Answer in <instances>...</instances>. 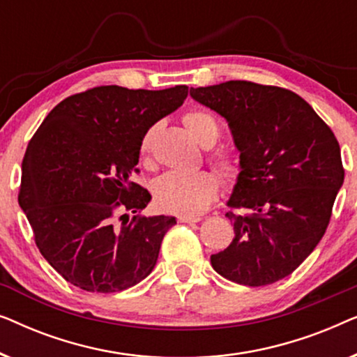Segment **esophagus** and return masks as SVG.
Returning <instances> with one entry per match:
<instances>
[{
  "label": "esophagus",
  "mask_w": 357,
  "mask_h": 357,
  "mask_svg": "<svg viewBox=\"0 0 357 357\" xmlns=\"http://www.w3.org/2000/svg\"><path fill=\"white\" fill-rule=\"evenodd\" d=\"M202 216H178V222H187V224H193V222H199L202 221Z\"/></svg>",
  "instance_id": "esophagus-1"
}]
</instances>
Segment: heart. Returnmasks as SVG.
<instances>
[{"instance_id":"b5f03b06","label":"heart","mask_w":357,"mask_h":357,"mask_svg":"<svg viewBox=\"0 0 357 357\" xmlns=\"http://www.w3.org/2000/svg\"><path fill=\"white\" fill-rule=\"evenodd\" d=\"M183 123L193 138L204 148L216 143L221 135V126L216 116L204 109H190L185 112ZM158 125H153L143 135L139 153L149 159L153 153ZM209 164L226 183L237 182L242 172V159L236 149L221 146L208 154ZM219 192V178L209 170L199 172H167L154 182V202L164 211L175 214H198L214 202Z\"/></svg>"}]
</instances>
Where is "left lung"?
I'll return each instance as SVG.
<instances>
[{"label":"left lung","instance_id":"obj_1","mask_svg":"<svg viewBox=\"0 0 357 357\" xmlns=\"http://www.w3.org/2000/svg\"><path fill=\"white\" fill-rule=\"evenodd\" d=\"M190 96L227 120L242 159L226 213L234 238L211 265L237 284H273L314 252L328 227L344 180L338 139L284 87L226 81L192 87Z\"/></svg>","mask_w":357,"mask_h":357}]
</instances>
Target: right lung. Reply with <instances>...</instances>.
Returning <instances> with one entry per match:
<instances>
[{"label": "right lung", "mask_w": 357, "mask_h": 357, "mask_svg": "<svg viewBox=\"0 0 357 357\" xmlns=\"http://www.w3.org/2000/svg\"><path fill=\"white\" fill-rule=\"evenodd\" d=\"M187 96V86L92 87L61 100L32 136L19 204L43 258L73 286L109 294L153 271L175 218L141 216L151 195L131 174L143 135Z\"/></svg>", "instance_id": "right-lung-1"}]
</instances>
